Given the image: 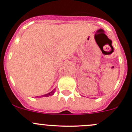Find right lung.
I'll use <instances>...</instances> for the list:
<instances>
[{"label": "right lung", "instance_id": "right-lung-1", "mask_svg": "<svg viewBox=\"0 0 132 132\" xmlns=\"http://www.w3.org/2000/svg\"><path fill=\"white\" fill-rule=\"evenodd\" d=\"M54 90H55V89H54L52 91H51V92H50V93H48V94H44V95L41 96V97H42V96H43V97H48V96H50L53 95V94H54V93H55V92H54ZM37 97H38V96H37Z\"/></svg>", "mask_w": 132, "mask_h": 132}]
</instances>
